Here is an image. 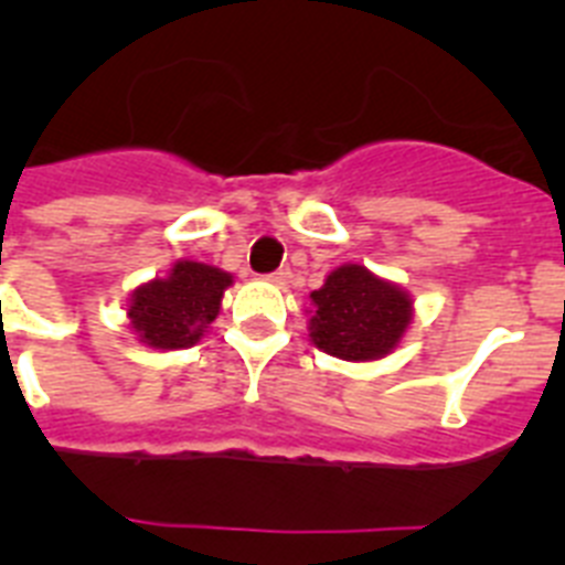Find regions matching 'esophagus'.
<instances>
[{
	"label": "esophagus",
	"instance_id": "esophagus-1",
	"mask_svg": "<svg viewBox=\"0 0 565 565\" xmlns=\"http://www.w3.org/2000/svg\"><path fill=\"white\" fill-rule=\"evenodd\" d=\"M268 282H274V286H288V279H291V271H288V268H279V271H274V274H268Z\"/></svg>",
	"mask_w": 565,
	"mask_h": 565
}]
</instances>
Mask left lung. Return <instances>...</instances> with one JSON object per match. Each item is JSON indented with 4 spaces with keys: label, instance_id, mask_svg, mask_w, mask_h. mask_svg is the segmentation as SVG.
<instances>
[{
    "label": "left lung",
    "instance_id": "8db88e82",
    "mask_svg": "<svg viewBox=\"0 0 565 565\" xmlns=\"http://www.w3.org/2000/svg\"><path fill=\"white\" fill-rule=\"evenodd\" d=\"M308 337L313 348L344 362L391 356L413 322V297L359 263L333 268L311 291Z\"/></svg>",
    "mask_w": 565,
    "mask_h": 565
}]
</instances>
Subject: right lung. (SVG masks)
Segmentation results:
<instances>
[{"mask_svg": "<svg viewBox=\"0 0 565 565\" xmlns=\"http://www.w3.org/2000/svg\"><path fill=\"white\" fill-rule=\"evenodd\" d=\"M234 277L198 259H174L163 277H152L127 297V326L147 348L181 351L203 339L223 308Z\"/></svg>", "mask_w": 565, "mask_h": 565, "instance_id": "add662e5", "label": "right lung"}]
</instances>
